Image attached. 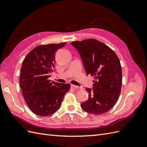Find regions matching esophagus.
Masks as SVG:
<instances>
[{"mask_svg": "<svg viewBox=\"0 0 147 147\" xmlns=\"http://www.w3.org/2000/svg\"><path fill=\"white\" fill-rule=\"evenodd\" d=\"M71 86H72L74 88L78 89V90H82V89H83L82 86H76V85H74V84H71Z\"/></svg>", "mask_w": 147, "mask_h": 147, "instance_id": "obj_1", "label": "esophagus"}]
</instances>
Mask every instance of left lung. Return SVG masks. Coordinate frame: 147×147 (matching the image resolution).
Returning a JSON list of instances; mask_svg holds the SVG:
<instances>
[{"label":"left lung","mask_w":147,"mask_h":147,"mask_svg":"<svg viewBox=\"0 0 147 147\" xmlns=\"http://www.w3.org/2000/svg\"><path fill=\"white\" fill-rule=\"evenodd\" d=\"M71 45L80 55L86 75L94 77L92 90L85 88L89 98L81 107L93 115L108 112L117 103L121 92L122 70L117 55L96 39L75 41Z\"/></svg>","instance_id":"obj_1"}]
</instances>
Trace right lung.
I'll return each mask as SVG.
<instances>
[{"label": "right lung", "instance_id": "1", "mask_svg": "<svg viewBox=\"0 0 147 147\" xmlns=\"http://www.w3.org/2000/svg\"><path fill=\"white\" fill-rule=\"evenodd\" d=\"M66 42L39 45L24 58L21 69L20 86L29 108L35 115L48 117L59 110L70 84L51 82L55 55Z\"/></svg>", "mask_w": 147, "mask_h": 147}]
</instances>
